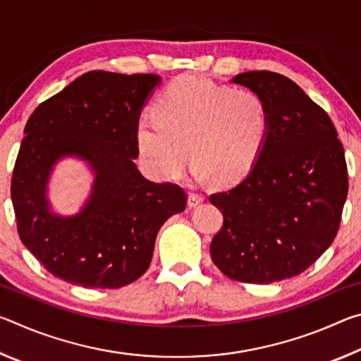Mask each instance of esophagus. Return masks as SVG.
<instances>
[{"label":"esophagus","mask_w":361,"mask_h":361,"mask_svg":"<svg viewBox=\"0 0 361 361\" xmlns=\"http://www.w3.org/2000/svg\"><path fill=\"white\" fill-rule=\"evenodd\" d=\"M204 202V195H200V194H197V192H189V195H188V205L189 207H197V205H200Z\"/></svg>","instance_id":"esophagus-1"}]
</instances>
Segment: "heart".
I'll use <instances>...</instances> for the list:
<instances>
[{
  "instance_id": "heart-1",
  "label": "heart",
  "mask_w": 361,
  "mask_h": 361,
  "mask_svg": "<svg viewBox=\"0 0 361 361\" xmlns=\"http://www.w3.org/2000/svg\"><path fill=\"white\" fill-rule=\"evenodd\" d=\"M271 130V109L261 94L185 75L164 89L154 116L140 118L137 148L152 178H178L189 148L195 180L216 176L221 185L231 186L252 173Z\"/></svg>"
}]
</instances>
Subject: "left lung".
<instances>
[{
  "label": "left lung",
  "instance_id": "obj_1",
  "mask_svg": "<svg viewBox=\"0 0 361 361\" xmlns=\"http://www.w3.org/2000/svg\"><path fill=\"white\" fill-rule=\"evenodd\" d=\"M264 97L272 130L256 167L210 195L224 223L210 245L226 277L272 283L304 272L338 234L349 191L344 148L325 109L272 71L232 78Z\"/></svg>",
  "mask_w": 361,
  "mask_h": 361
}]
</instances>
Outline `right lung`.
<instances>
[{"label":"right lung","mask_w":361,"mask_h":361,"mask_svg":"<svg viewBox=\"0 0 361 361\" xmlns=\"http://www.w3.org/2000/svg\"><path fill=\"white\" fill-rule=\"evenodd\" d=\"M157 75L89 71L42 102L25 126L11 199L20 240L54 277L84 288H121L148 271L156 235L186 209L173 183L137 169V124ZM65 155L90 164L93 191L73 217L50 212L45 192Z\"/></svg>","instance_id":"right-lung-1"}]
</instances>
